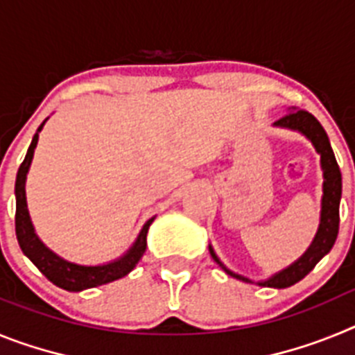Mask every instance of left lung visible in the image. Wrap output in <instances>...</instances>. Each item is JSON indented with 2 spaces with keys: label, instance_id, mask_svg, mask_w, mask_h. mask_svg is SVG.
I'll use <instances>...</instances> for the list:
<instances>
[{
  "label": "left lung",
  "instance_id": "1",
  "mask_svg": "<svg viewBox=\"0 0 355 355\" xmlns=\"http://www.w3.org/2000/svg\"><path fill=\"white\" fill-rule=\"evenodd\" d=\"M275 126L279 128H288V130L299 131L306 137L307 140H311L315 146L316 153L320 155V165L324 171V196H322V213H320V225L318 231L315 234V240L311 241V245L306 252L300 256L295 263H291L288 268L277 272L266 281H259V286H268V288H288L291 284L299 283L300 279L306 277L309 272L315 268L316 263L324 258L325 254L332 249L334 241L338 236V229H340V199H341V172L338 167V162L332 153L331 142L318 121L313 117L306 110H291L286 115L279 119L275 122ZM209 254L218 265L224 268L225 274L231 277H236L243 283H250V279L243 277L240 274H234L216 258L215 250L209 245Z\"/></svg>",
  "mask_w": 355,
  "mask_h": 355
}]
</instances>
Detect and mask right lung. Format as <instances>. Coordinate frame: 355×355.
<instances>
[{"instance_id":"add662e5","label":"right lung","mask_w":355,"mask_h":355,"mask_svg":"<svg viewBox=\"0 0 355 355\" xmlns=\"http://www.w3.org/2000/svg\"><path fill=\"white\" fill-rule=\"evenodd\" d=\"M46 121H48V119H46ZM46 121L40 124L37 133L33 135V140H31L30 147H28L24 162L21 163V167H19L17 171V178H15V234H17L19 247H21V250L24 252V256L30 258V261L33 263V265H35L37 268L55 284V286L62 288V290L81 291L87 290V288H96L101 286V284L112 283V281H117V279L130 274L135 266H137V263L140 261L144 252H146L147 231H149V225L155 220V216L149 218V220L144 224L139 238L135 240V243L130 247V250L119 259H114V261L106 263V265L87 266L78 265V263H71L67 261V259L60 258L58 254L53 252L49 247L44 245L42 240L37 236L35 227L31 224L30 213H28L26 190H24V184H26V174L28 171H30L33 153H35L37 142H39V133L44 128V124H46Z\"/></svg>"}]
</instances>
